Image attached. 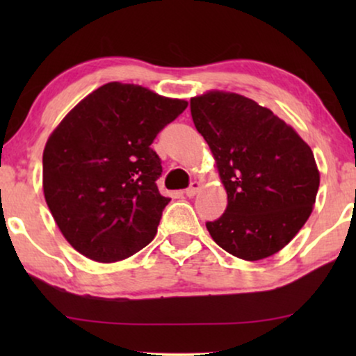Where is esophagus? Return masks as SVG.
Instances as JSON below:
<instances>
[{"instance_id": "obj_1", "label": "esophagus", "mask_w": 356, "mask_h": 356, "mask_svg": "<svg viewBox=\"0 0 356 356\" xmlns=\"http://www.w3.org/2000/svg\"><path fill=\"white\" fill-rule=\"evenodd\" d=\"M199 189H201V183H199V181H193L191 186H189V188L186 189V191H184V194H186L188 197H193V196H196Z\"/></svg>"}]
</instances>
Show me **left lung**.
<instances>
[{
	"instance_id": "obj_1",
	"label": "left lung",
	"mask_w": 356,
	"mask_h": 356,
	"mask_svg": "<svg viewBox=\"0 0 356 356\" xmlns=\"http://www.w3.org/2000/svg\"><path fill=\"white\" fill-rule=\"evenodd\" d=\"M191 116L227 191L223 216L206 223L212 240L245 261L279 252L313 212L319 189L313 150L269 108L235 92L193 97Z\"/></svg>"
}]
</instances>
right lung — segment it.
<instances>
[{
  "label": "right lung",
  "mask_w": 356,
  "mask_h": 356,
  "mask_svg": "<svg viewBox=\"0 0 356 356\" xmlns=\"http://www.w3.org/2000/svg\"><path fill=\"white\" fill-rule=\"evenodd\" d=\"M147 87L108 82L82 99L43 150V194L66 241L92 261L126 257L154 240L170 202L150 144L186 110Z\"/></svg>",
  "instance_id": "obj_1"
}]
</instances>
